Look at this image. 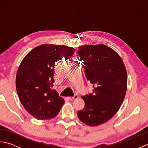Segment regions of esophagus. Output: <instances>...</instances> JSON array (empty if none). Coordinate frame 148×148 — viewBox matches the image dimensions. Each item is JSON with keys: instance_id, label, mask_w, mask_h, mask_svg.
Returning <instances> with one entry per match:
<instances>
[{"instance_id": "1", "label": "esophagus", "mask_w": 148, "mask_h": 148, "mask_svg": "<svg viewBox=\"0 0 148 148\" xmlns=\"http://www.w3.org/2000/svg\"><path fill=\"white\" fill-rule=\"evenodd\" d=\"M78 95H75L74 97H68V99H69V100H74V99H78Z\"/></svg>"}]
</instances>
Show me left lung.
<instances>
[{"mask_svg": "<svg viewBox=\"0 0 148 148\" xmlns=\"http://www.w3.org/2000/svg\"><path fill=\"white\" fill-rule=\"evenodd\" d=\"M77 53L86 78L93 87L92 93L81 97L85 104L77 116L86 125L98 126L113 117L123 102L127 70L120 56L106 45L81 46Z\"/></svg>", "mask_w": 148, "mask_h": 148, "instance_id": "left-lung-1", "label": "left lung"}]
</instances>
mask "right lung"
<instances>
[{
	"label": "right lung",
	"mask_w": 148,
	"mask_h": 148,
	"mask_svg": "<svg viewBox=\"0 0 148 148\" xmlns=\"http://www.w3.org/2000/svg\"><path fill=\"white\" fill-rule=\"evenodd\" d=\"M73 48L42 45L25 56L16 77V88L20 102L34 118L49 119L58 114L64 100L53 90L55 62L74 54Z\"/></svg>",
	"instance_id": "1"
}]
</instances>
